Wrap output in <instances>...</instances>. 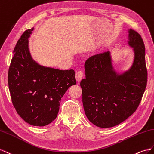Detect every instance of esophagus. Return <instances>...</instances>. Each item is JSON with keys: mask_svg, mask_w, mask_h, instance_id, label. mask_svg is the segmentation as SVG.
I'll return each instance as SVG.
<instances>
[{"mask_svg": "<svg viewBox=\"0 0 154 154\" xmlns=\"http://www.w3.org/2000/svg\"><path fill=\"white\" fill-rule=\"evenodd\" d=\"M83 76H84V73H83V72L81 71V70H79V71L75 73V78H76V80L78 82L81 81Z\"/></svg>", "mask_w": 154, "mask_h": 154, "instance_id": "obj_1", "label": "esophagus"}]
</instances>
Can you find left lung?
<instances>
[{
  "label": "left lung",
  "instance_id": "8db88e82",
  "mask_svg": "<svg viewBox=\"0 0 154 154\" xmlns=\"http://www.w3.org/2000/svg\"><path fill=\"white\" fill-rule=\"evenodd\" d=\"M128 32L135 55L128 71L121 75L113 71L109 51L91 56L85 64L86 77L80 84L83 107L89 121L100 128L115 126L132 115L146 89L144 44L136 31Z\"/></svg>",
  "mask_w": 154,
  "mask_h": 154
}]
</instances>
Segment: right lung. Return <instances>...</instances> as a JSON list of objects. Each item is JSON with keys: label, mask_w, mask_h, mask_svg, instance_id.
<instances>
[{"label": "right lung", "mask_w": 154, "mask_h": 154, "mask_svg": "<svg viewBox=\"0 0 154 154\" xmlns=\"http://www.w3.org/2000/svg\"><path fill=\"white\" fill-rule=\"evenodd\" d=\"M33 28L17 41L8 70L11 101L17 113L33 126H44L55 119L60 103L69 88L76 85L73 69L46 68L32 59L28 38Z\"/></svg>", "instance_id": "1"}]
</instances>
